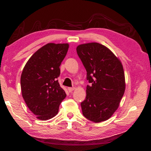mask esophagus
I'll return each mask as SVG.
<instances>
[{
  "label": "esophagus",
  "instance_id": "1",
  "mask_svg": "<svg viewBox=\"0 0 151 151\" xmlns=\"http://www.w3.org/2000/svg\"><path fill=\"white\" fill-rule=\"evenodd\" d=\"M75 90V87H69L68 88V91H69V93H72V91Z\"/></svg>",
  "mask_w": 151,
  "mask_h": 151
}]
</instances>
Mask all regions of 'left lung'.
<instances>
[{
  "label": "left lung",
  "mask_w": 151,
  "mask_h": 151,
  "mask_svg": "<svg viewBox=\"0 0 151 151\" xmlns=\"http://www.w3.org/2000/svg\"><path fill=\"white\" fill-rule=\"evenodd\" d=\"M76 52L90 83L81 103L83 114L94 122L106 121L118 109L125 91L122 64L111 50L97 42L78 45Z\"/></svg>",
  "instance_id": "left-lung-1"
}]
</instances>
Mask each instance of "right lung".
Instances as JSON below:
<instances>
[{
    "label": "right lung",
    "mask_w": 151,
    "mask_h": 151,
    "mask_svg": "<svg viewBox=\"0 0 151 151\" xmlns=\"http://www.w3.org/2000/svg\"><path fill=\"white\" fill-rule=\"evenodd\" d=\"M68 47L67 43L43 46L29 58L22 70V97L30 111L40 120L46 121L57 115L60 104L66 96L57 78Z\"/></svg>",
    "instance_id": "add662e5"
}]
</instances>
